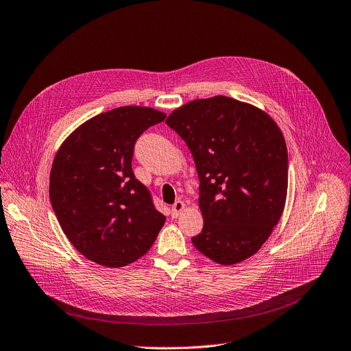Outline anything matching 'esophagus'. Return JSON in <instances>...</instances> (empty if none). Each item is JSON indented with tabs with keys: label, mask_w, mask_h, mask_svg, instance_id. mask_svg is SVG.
I'll list each match as a JSON object with an SVG mask.
<instances>
[{
	"label": "esophagus",
	"mask_w": 351,
	"mask_h": 351,
	"mask_svg": "<svg viewBox=\"0 0 351 351\" xmlns=\"http://www.w3.org/2000/svg\"><path fill=\"white\" fill-rule=\"evenodd\" d=\"M185 209V204L182 202V201H176V204L173 205V208H171V215H173V218H177L178 215L182 212Z\"/></svg>",
	"instance_id": "esophagus-1"
}]
</instances>
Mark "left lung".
<instances>
[{
    "instance_id": "obj_1",
    "label": "left lung",
    "mask_w": 351,
    "mask_h": 351,
    "mask_svg": "<svg viewBox=\"0 0 351 351\" xmlns=\"http://www.w3.org/2000/svg\"><path fill=\"white\" fill-rule=\"evenodd\" d=\"M166 123L198 171L204 228L193 245L223 265L252 257L285 206L288 153L278 125L257 106L225 95L186 102Z\"/></svg>"
}]
</instances>
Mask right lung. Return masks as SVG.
Wrapping results in <instances>:
<instances>
[{"label": "right lung", "mask_w": 351, "mask_h": 351, "mask_svg": "<svg viewBox=\"0 0 351 351\" xmlns=\"http://www.w3.org/2000/svg\"><path fill=\"white\" fill-rule=\"evenodd\" d=\"M166 114L119 106L80 125L58 150L49 197L70 243L86 258L123 267L149 252L166 222L132 171L134 143Z\"/></svg>", "instance_id": "obj_1"}]
</instances>
